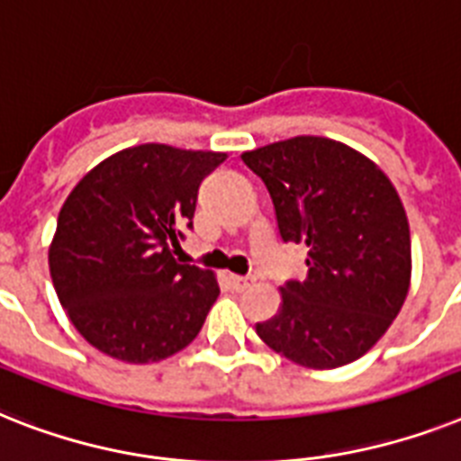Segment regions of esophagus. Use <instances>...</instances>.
<instances>
[{
  "instance_id": "1",
  "label": "esophagus",
  "mask_w": 461,
  "mask_h": 461,
  "mask_svg": "<svg viewBox=\"0 0 461 461\" xmlns=\"http://www.w3.org/2000/svg\"><path fill=\"white\" fill-rule=\"evenodd\" d=\"M230 284L234 291H246L253 284L250 276H241V275H230Z\"/></svg>"
}]
</instances>
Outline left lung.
<instances>
[{
	"label": "left lung",
	"mask_w": 461,
	"mask_h": 461,
	"mask_svg": "<svg viewBox=\"0 0 461 461\" xmlns=\"http://www.w3.org/2000/svg\"><path fill=\"white\" fill-rule=\"evenodd\" d=\"M267 186L284 241L308 246L305 282L282 286V308L258 336L291 362L334 369L386 334L410 291L405 208L376 163L327 137L246 151Z\"/></svg>",
	"instance_id": "obj_1"
}]
</instances>
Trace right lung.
Segmentation results:
<instances>
[{
  "mask_svg": "<svg viewBox=\"0 0 461 461\" xmlns=\"http://www.w3.org/2000/svg\"><path fill=\"white\" fill-rule=\"evenodd\" d=\"M227 153L141 144L113 153L68 194L49 272L82 339L144 365L186 348L218 301L211 269L179 265L172 246L194 227L198 186Z\"/></svg>",
  "mask_w": 461,
  "mask_h": 461,
  "instance_id": "right-lung-1",
  "label": "right lung"
}]
</instances>
